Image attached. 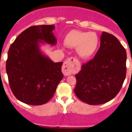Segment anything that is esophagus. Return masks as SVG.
Segmentation results:
<instances>
[{
  "label": "esophagus",
  "mask_w": 132,
  "mask_h": 132,
  "mask_svg": "<svg viewBox=\"0 0 132 132\" xmlns=\"http://www.w3.org/2000/svg\"><path fill=\"white\" fill-rule=\"evenodd\" d=\"M75 63L76 59L74 58H70L64 62L62 71L65 76H69L72 74V72L75 67Z\"/></svg>",
  "instance_id": "1"
}]
</instances>
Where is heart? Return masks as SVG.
I'll list each match as a JSON object with an SVG mask.
<instances>
[{"mask_svg":"<svg viewBox=\"0 0 132 132\" xmlns=\"http://www.w3.org/2000/svg\"><path fill=\"white\" fill-rule=\"evenodd\" d=\"M64 43L71 47H76L78 56L81 59H89L97 51L99 39L94 32H86L73 30L69 31L64 38Z\"/></svg>","mask_w":132,"mask_h":132,"instance_id":"b5f03b06","label":"heart"}]
</instances>
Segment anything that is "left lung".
Instances as JSON below:
<instances>
[{
    "label": "left lung",
    "mask_w": 132,
    "mask_h": 132,
    "mask_svg": "<svg viewBox=\"0 0 132 132\" xmlns=\"http://www.w3.org/2000/svg\"><path fill=\"white\" fill-rule=\"evenodd\" d=\"M126 52L114 36L103 31L94 59L75 75L76 96L90 105L106 103L119 93L126 75Z\"/></svg>",
    "instance_id": "obj_1"
}]
</instances>
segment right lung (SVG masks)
Segmentation results:
<instances>
[{
	"instance_id": "obj_1",
	"label": "right lung",
	"mask_w": 132,
	"mask_h": 132,
	"mask_svg": "<svg viewBox=\"0 0 132 132\" xmlns=\"http://www.w3.org/2000/svg\"><path fill=\"white\" fill-rule=\"evenodd\" d=\"M53 25L31 26L10 45L6 70L16 98L30 105H42L53 96L63 75V62L55 63L41 50V45H55Z\"/></svg>"
}]
</instances>
